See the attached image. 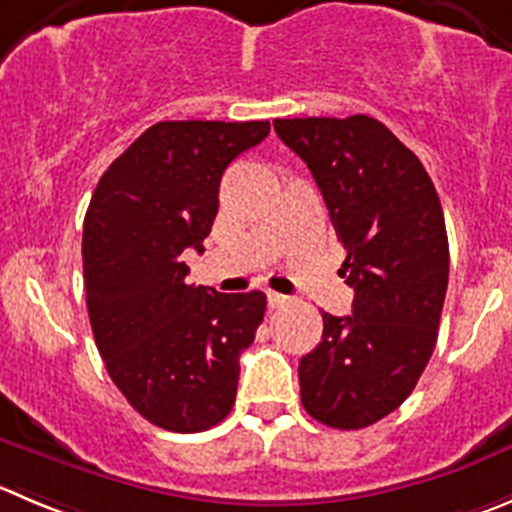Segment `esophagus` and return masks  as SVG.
I'll list each match as a JSON object with an SVG mask.
<instances>
[{"label": "esophagus", "instance_id": "esophagus-1", "mask_svg": "<svg viewBox=\"0 0 512 512\" xmlns=\"http://www.w3.org/2000/svg\"><path fill=\"white\" fill-rule=\"evenodd\" d=\"M269 306L271 309H279V306H284L286 301H289V296H284V294H276V291H269Z\"/></svg>", "mask_w": 512, "mask_h": 512}]
</instances>
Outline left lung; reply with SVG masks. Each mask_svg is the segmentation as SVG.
<instances>
[{"instance_id":"1","label":"left lung","mask_w":512,"mask_h":512,"mask_svg":"<svg viewBox=\"0 0 512 512\" xmlns=\"http://www.w3.org/2000/svg\"><path fill=\"white\" fill-rule=\"evenodd\" d=\"M324 196L347 259L352 314H321L299 362L301 405L316 422L362 430L397 410L425 372L445 304L450 248L425 165L369 115L274 120Z\"/></svg>"}]
</instances>
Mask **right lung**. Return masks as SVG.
Instances as JSON below:
<instances>
[{"label":"right lung","instance_id":"add662e5","mask_svg":"<svg viewBox=\"0 0 512 512\" xmlns=\"http://www.w3.org/2000/svg\"><path fill=\"white\" fill-rule=\"evenodd\" d=\"M269 130V120L155 123L92 193L82 228L92 334L115 387L163 430L203 432L236 402L266 294L186 284L183 251H203L223 170Z\"/></svg>","mask_w":512,"mask_h":512}]
</instances>
